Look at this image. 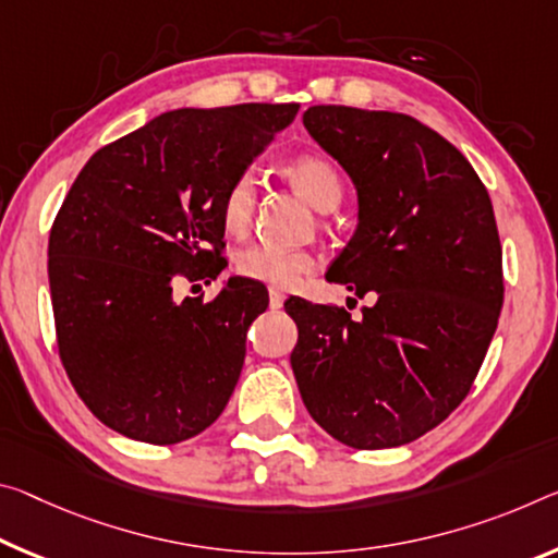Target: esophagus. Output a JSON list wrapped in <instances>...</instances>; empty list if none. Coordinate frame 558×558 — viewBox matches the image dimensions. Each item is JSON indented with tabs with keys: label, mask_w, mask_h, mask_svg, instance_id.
<instances>
[{
	"label": "esophagus",
	"mask_w": 558,
	"mask_h": 558,
	"mask_svg": "<svg viewBox=\"0 0 558 558\" xmlns=\"http://www.w3.org/2000/svg\"><path fill=\"white\" fill-rule=\"evenodd\" d=\"M268 298H270L272 311H278V307H282V303H286V295H282V290H278V288H270Z\"/></svg>",
	"instance_id": "34e87169"
}]
</instances>
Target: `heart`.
<instances>
[{"mask_svg":"<svg viewBox=\"0 0 558 558\" xmlns=\"http://www.w3.org/2000/svg\"><path fill=\"white\" fill-rule=\"evenodd\" d=\"M280 173L290 185L313 203L317 210H332L340 206L344 183L338 168L320 154H300L282 161ZM258 206V183L251 171L235 173L220 193L218 214L220 223L231 235H245L253 223ZM317 268V255L311 251H286L268 243L247 245L235 255L238 276L258 280L272 288H293L300 278Z\"/></svg>","mask_w":558,"mask_h":558,"instance_id":"b5f03b06","label":"heart"}]
</instances>
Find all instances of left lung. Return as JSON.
<instances>
[{"label": "left lung", "instance_id": "obj_1", "mask_svg": "<svg viewBox=\"0 0 558 558\" xmlns=\"http://www.w3.org/2000/svg\"><path fill=\"white\" fill-rule=\"evenodd\" d=\"M303 123L357 189V231L327 270L357 298L288 300L290 365L311 417L355 449L414 441L452 414L480 373L504 303L492 198L472 163L395 111L311 106Z\"/></svg>", "mask_w": 558, "mask_h": 558}]
</instances>
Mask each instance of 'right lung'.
Here are the masks:
<instances>
[{
	"mask_svg": "<svg viewBox=\"0 0 558 558\" xmlns=\"http://www.w3.org/2000/svg\"><path fill=\"white\" fill-rule=\"evenodd\" d=\"M300 104L175 109L96 151L49 233L59 357L76 395L119 435L175 445L210 427L235 390L245 332L268 300L231 278L175 303V278L216 280L220 193Z\"/></svg>",
	"mask_w": 558,
	"mask_h": 558,
	"instance_id": "obj_1",
	"label": "right lung"
}]
</instances>
